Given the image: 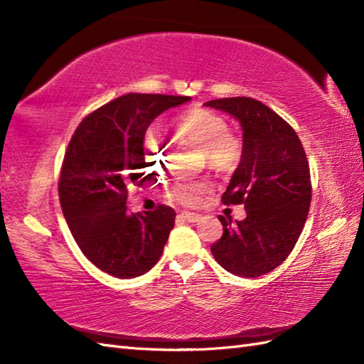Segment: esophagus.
Segmentation results:
<instances>
[{"label": "esophagus", "mask_w": 364, "mask_h": 364, "mask_svg": "<svg viewBox=\"0 0 364 364\" xmlns=\"http://www.w3.org/2000/svg\"><path fill=\"white\" fill-rule=\"evenodd\" d=\"M180 218H183L186 222H191V223H196L198 222L200 219H202V215L200 214H196V213H189V211H183L180 214Z\"/></svg>", "instance_id": "1"}]
</instances>
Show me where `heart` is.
<instances>
[{"label": "heart", "instance_id": "obj_1", "mask_svg": "<svg viewBox=\"0 0 364 364\" xmlns=\"http://www.w3.org/2000/svg\"><path fill=\"white\" fill-rule=\"evenodd\" d=\"M175 129L183 139L205 151L215 168H230L241 153V142L230 133L227 120L205 109H189L175 119ZM144 161L146 167L158 170L166 162V141L156 128H150L144 137ZM206 191L205 181H180L170 189V198L181 205H197Z\"/></svg>", "mask_w": 364, "mask_h": 364}]
</instances>
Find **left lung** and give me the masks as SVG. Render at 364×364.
I'll return each instance as SVG.
<instances>
[{
  "label": "left lung",
  "instance_id": "1",
  "mask_svg": "<svg viewBox=\"0 0 364 364\" xmlns=\"http://www.w3.org/2000/svg\"><path fill=\"white\" fill-rule=\"evenodd\" d=\"M206 107L230 114L242 129L241 162L223 192V205L244 203L247 218L211 245L219 264L237 277L257 278L288 258L304 230L311 203L310 167L299 136L258 100H211Z\"/></svg>",
  "mask_w": 364,
  "mask_h": 364
}]
</instances>
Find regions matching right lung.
<instances>
[{
	"label": "right lung",
	"mask_w": 364,
	"mask_h": 364,
	"mask_svg": "<svg viewBox=\"0 0 364 364\" xmlns=\"http://www.w3.org/2000/svg\"><path fill=\"white\" fill-rule=\"evenodd\" d=\"M191 97L127 94L89 114L64 158L59 200L86 258L117 278L144 275L156 264L175 211H127L128 188L145 181L144 137L151 122Z\"/></svg>",
	"instance_id": "add662e5"
}]
</instances>
